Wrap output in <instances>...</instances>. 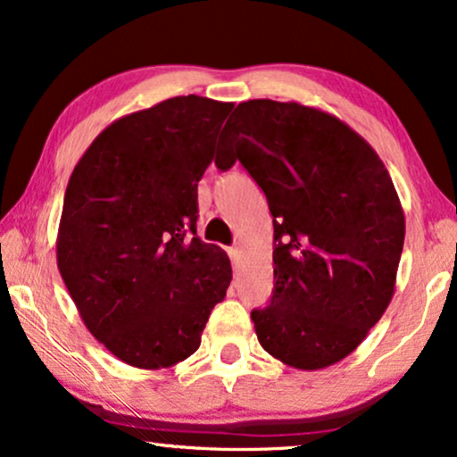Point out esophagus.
Listing matches in <instances>:
<instances>
[{
	"mask_svg": "<svg viewBox=\"0 0 457 457\" xmlns=\"http://www.w3.org/2000/svg\"><path fill=\"white\" fill-rule=\"evenodd\" d=\"M228 255H230V260H233V264L239 266V262H241V258H243L241 247H230V249H228Z\"/></svg>",
	"mask_w": 457,
	"mask_h": 457,
	"instance_id": "obj_1",
	"label": "esophagus"
}]
</instances>
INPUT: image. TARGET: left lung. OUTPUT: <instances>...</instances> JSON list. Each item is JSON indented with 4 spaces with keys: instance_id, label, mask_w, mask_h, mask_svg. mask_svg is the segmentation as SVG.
<instances>
[{
    "instance_id": "left-lung-1",
    "label": "left lung",
    "mask_w": 457,
    "mask_h": 457,
    "mask_svg": "<svg viewBox=\"0 0 457 457\" xmlns=\"http://www.w3.org/2000/svg\"><path fill=\"white\" fill-rule=\"evenodd\" d=\"M237 160L274 216V291L252 312L260 345L299 370L333 366L395 293L405 218L389 170L337 116L272 99L237 105L216 166Z\"/></svg>"
}]
</instances>
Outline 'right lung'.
Segmentation results:
<instances>
[{
	"label": "right lung",
	"instance_id": "1",
	"mask_svg": "<svg viewBox=\"0 0 457 457\" xmlns=\"http://www.w3.org/2000/svg\"><path fill=\"white\" fill-rule=\"evenodd\" d=\"M233 104L180 96L118 118L68 180L58 268L85 327L124 364L160 370L197 352L230 260L195 233L197 183Z\"/></svg>",
	"mask_w": 457,
	"mask_h": 457
}]
</instances>
